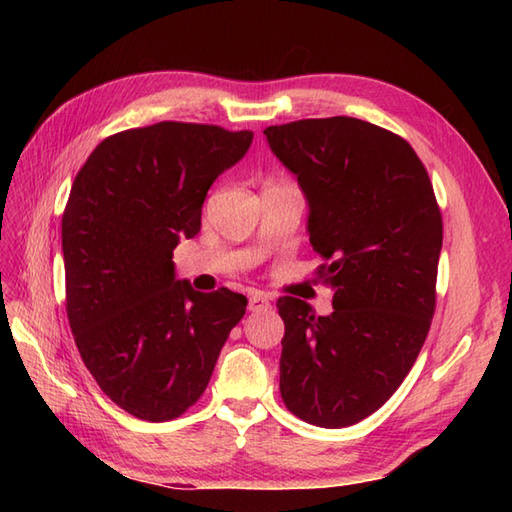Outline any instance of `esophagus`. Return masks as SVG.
<instances>
[{
    "mask_svg": "<svg viewBox=\"0 0 512 512\" xmlns=\"http://www.w3.org/2000/svg\"><path fill=\"white\" fill-rule=\"evenodd\" d=\"M270 308V299L262 292H255V295L248 297V310L250 312H259V310H268Z\"/></svg>",
    "mask_w": 512,
    "mask_h": 512,
    "instance_id": "esophagus-1",
    "label": "esophagus"
}]
</instances>
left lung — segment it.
I'll use <instances>...</instances> for the list:
<instances>
[{
  "label": "left lung",
  "instance_id": "1",
  "mask_svg": "<svg viewBox=\"0 0 512 512\" xmlns=\"http://www.w3.org/2000/svg\"><path fill=\"white\" fill-rule=\"evenodd\" d=\"M310 204L317 277L334 312L277 301L279 389L288 411L325 429L372 416L416 363L436 312L442 213L405 138L350 116L264 129Z\"/></svg>",
  "mask_w": 512,
  "mask_h": 512
}]
</instances>
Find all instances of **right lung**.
<instances>
[{
  "instance_id": "add662e5",
  "label": "right lung",
  "mask_w": 512,
  "mask_h": 512,
  "mask_svg": "<svg viewBox=\"0 0 512 512\" xmlns=\"http://www.w3.org/2000/svg\"><path fill=\"white\" fill-rule=\"evenodd\" d=\"M253 134L162 121L101 140L76 173L61 220L65 312L85 367L132 416L193 407L246 312V297L198 292L173 275V248L202 226L206 191Z\"/></svg>"
}]
</instances>
